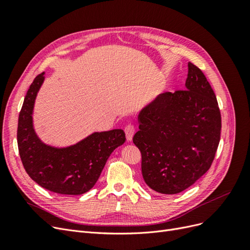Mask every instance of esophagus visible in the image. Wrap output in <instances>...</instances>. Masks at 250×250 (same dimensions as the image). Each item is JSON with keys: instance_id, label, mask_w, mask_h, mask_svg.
<instances>
[{"instance_id": "esophagus-1", "label": "esophagus", "mask_w": 250, "mask_h": 250, "mask_svg": "<svg viewBox=\"0 0 250 250\" xmlns=\"http://www.w3.org/2000/svg\"><path fill=\"white\" fill-rule=\"evenodd\" d=\"M125 133H126V139L127 141H131L132 140V137L134 134V131H135V128L132 124H127L125 126Z\"/></svg>"}]
</instances>
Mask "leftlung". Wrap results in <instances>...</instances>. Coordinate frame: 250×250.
<instances>
[{
	"mask_svg": "<svg viewBox=\"0 0 250 250\" xmlns=\"http://www.w3.org/2000/svg\"><path fill=\"white\" fill-rule=\"evenodd\" d=\"M186 89L158 95L139 113L133 143L142 153L147 186L161 194L191 187L214 161L220 142L221 115L204 74L188 63Z\"/></svg>",
	"mask_w": 250,
	"mask_h": 250,
	"instance_id": "left-lung-1",
	"label": "left lung"
}]
</instances>
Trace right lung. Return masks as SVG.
<instances>
[{
    "instance_id": "add662e5",
    "label": "right lung",
    "mask_w": 250,
    "mask_h": 250,
    "mask_svg": "<svg viewBox=\"0 0 250 250\" xmlns=\"http://www.w3.org/2000/svg\"><path fill=\"white\" fill-rule=\"evenodd\" d=\"M44 72L30 85L19 116L18 146L28 175L43 188L62 195H81L92 188L111 152L125 143L122 129L93 132L73 145L55 147L37 135L33 112Z\"/></svg>"
}]
</instances>
